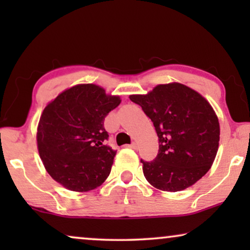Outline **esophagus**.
I'll use <instances>...</instances> for the list:
<instances>
[{
  "instance_id": "34e87169",
  "label": "esophagus",
  "mask_w": 250,
  "mask_h": 250,
  "mask_svg": "<svg viewBox=\"0 0 250 250\" xmlns=\"http://www.w3.org/2000/svg\"><path fill=\"white\" fill-rule=\"evenodd\" d=\"M126 146H127V148H132V149H138V143L133 142L132 145H127Z\"/></svg>"
}]
</instances>
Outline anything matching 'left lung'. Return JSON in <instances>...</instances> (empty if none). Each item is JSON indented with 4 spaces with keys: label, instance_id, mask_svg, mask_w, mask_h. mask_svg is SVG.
<instances>
[{
    "label": "left lung",
    "instance_id": "1",
    "mask_svg": "<svg viewBox=\"0 0 250 250\" xmlns=\"http://www.w3.org/2000/svg\"><path fill=\"white\" fill-rule=\"evenodd\" d=\"M129 99L151 119L159 139L156 159L141 160L146 181L168 192L193 186L210 169L218 150L220 123L209 102L176 82Z\"/></svg>",
    "mask_w": 250,
    "mask_h": 250
}]
</instances>
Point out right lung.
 I'll return each mask as SVG.
<instances>
[{
  "mask_svg": "<svg viewBox=\"0 0 250 250\" xmlns=\"http://www.w3.org/2000/svg\"><path fill=\"white\" fill-rule=\"evenodd\" d=\"M119 95L95 84H77L44 108L37 126V149L46 172L68 190L87 192L109 176L116 151L104 146L105 116Z\"/></svg>",
  "mask_w": 250,
  "mask_h": 250,
  "instance_id": "obj_1",
  "label": "right lung"
}]
</instances>
